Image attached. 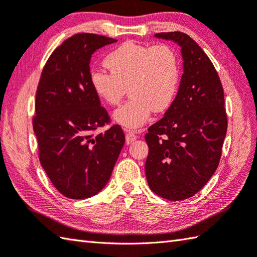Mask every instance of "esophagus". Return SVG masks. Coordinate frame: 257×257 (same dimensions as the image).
Listing matches in <instances>:
<instances>
[{
	"label": "esophagus",
	"instance_id": "1",
	"mask_svg": "<svg viewBox=\"0 0 257 257\" xmlns=\"http://www.w3.org/2000/svg\"><path fill=\"white\" fill-rule=\"evenodd\" d=\"M137 133L134 132V130H125V143L128 145L132 144L133 142H135L137 139Z\"/></svg>",
	"mask_w": 257,
	"mask_h": 257
}]
</instances>
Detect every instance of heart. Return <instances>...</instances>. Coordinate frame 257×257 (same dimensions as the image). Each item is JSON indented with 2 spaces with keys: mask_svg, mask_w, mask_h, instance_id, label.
Instances as JSON below:
<instances>
[{
  "mask_svg": "<svg viewBox=\"0 0 257 257\" xmlns=\"http://www.w3.org/2000/svg\"><path fill=\"white\" fill-rule=\"evenodd\" d=\"M103 70L90 73L94 93L109 105L118 104L127 92L132 97L114 112L113 118L125 128H137L153 111L163 112L173 103L179 83V62L168 44H140L127 41L104 59Z\"/></svg>",
  "mask_w": 257,
  "mask_h": 257,
  "instance_id": "1",
  "label": "heart"
}]
</instances>
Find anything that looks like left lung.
Wrapping results in <instances>:
<instances>
[{
	"label": "left lung",
	"instance_id": "1",
	"mask_svg": "<svg viewBox=\"0 0 257 257\" xmlns=\"http://www.w3.org/2000/svg\"><path fill=\"white\" fill-rule=\"evenodd\" d=\"M182 48L184 73L173 103L150 125L145 170L150 189L169 200L197 194L218 167L227 132L224 89L203 49L183 32H162Z\"/></svg>",
	"mask_w": 257,
	"mask_h": 257
}]
</instances>
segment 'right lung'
I'll return each instance as SVG.
<instances>
[{
    "instance_id": "1",
    "label": "right lung",
    "mask_w": 257,
    "mask_h": 257,
    "mask_svg": "<svg viewBox=\"0 0 257 257\" xmlns=\"http://www.w3.org/2000/svg\"><path fill=\"white\" fill-rule=\"evenodd\" d=\"M115 41L93 33L74 34L50 55L40 77L33 117L39 159L54 187L68 198L98 194L123 147L119 124L94 134L111 120L90 83L92 54Z\"/></svg>"
}]
</instances>
